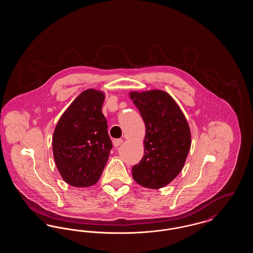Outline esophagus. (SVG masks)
Returning <instances> with one entry per match:
<instances>
[{
	"mask_svg": "<svg viewBox=\"0 0 253 253\" xmlns=\"http://www.w3.org/2000/svg\"><path fill=\"white\" fill-rule=\"evenodd\" d=\"M122 142H123V139H114V140H113V145L117 148V147H119Z\"/></svg>",
	"mask_w": 253,
	"mask_h": 253,
	"instance_id": "esophagus-1",
	"label": "esophagus"
}]
</instances>
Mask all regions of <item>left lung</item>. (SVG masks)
Returning a JSON list of instances; mask_svg holds the SVG:
<instances>
[{
    "label": "left lung",
    "instance_id": "left-lung-1",
    "mask_svg": "<svg viewBox=\"0 0 253 253\" xmlns=\"http://www.w3.org/2000/svg\"><path fill=\"white\" fill-rule=\"evenodd\" d=\"M129 96L146 126L145 155L132 167V178L145 188H163L185 165L192 144L189 123L180 107L165 91H132Z\"/></svg>",
    "mask_w": 253,
    "mask_h": 253
}]
</instances>
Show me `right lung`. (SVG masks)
Segmentation results:
<instances>
[{
    "label": "right lung",
    "mask_w": 253,
    "mask_h": 253,
    "mask_svg": "<svg viewBox=\"0 0 253 253\" xmlns=\"http://www.w3.org/2000/svg\"><path fill=\"white\" fill-rule=\"evenodd\" d=\"M105 94L82 92L58 121L52 138L55 163L67 184L87 188L99 179L108 160L112 141L101 112Z\"/></svg>",
    "instance_id": "right-lung-1"
}]
</instances>
